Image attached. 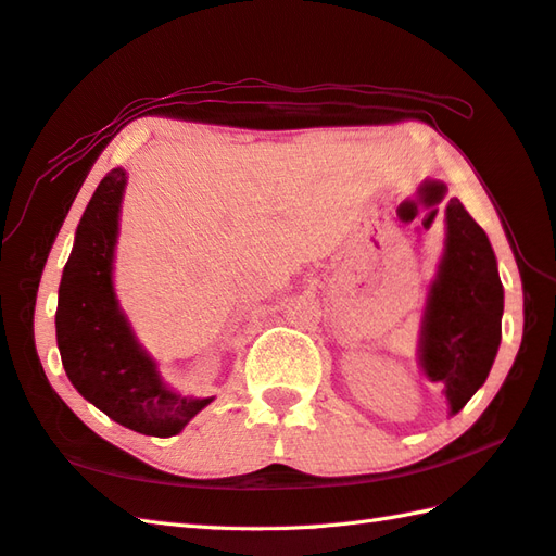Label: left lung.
Wrapping results in <instances>:
<instances>
[{
  "mask_svg": "<svg viewBox=\"0 0 556 556\" xmlns=\"http://www.w3.org/2000/svg\"><path fill=\"white\" fill-rule=\"evenodd\" d=\"M448 238L433 281L421 332V366L443 383L451 412H460L480 388L502 342L504 287L482 226L453 198L445 210Z\"/></svg>",
  "mask_w": 556,
  "mask_h": 556,
  "instance_id": "left-lung-1",
  "label": "left lung"
}]
</instances>
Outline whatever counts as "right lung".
<instances>
[{
  "instance_id": "right-lung-1",
  "label": "right lung",
  "mask_w": 556,
  "mask_h": 556,
  "mask_svg": "<svg viewBox=\"0 0 556 556\" xmlns=\"http://www.w3.org/2000/svg\"><path fill=\"white\" fill-rule=\"evenodd\" d=\"M123 190L125 170L108 173L76 228L54 315L58 346L64 371L86 400L127 429L166 439L176 437L212 397L170 393L117 311L113 248Z\"/></svg>"
}]
</instances>
